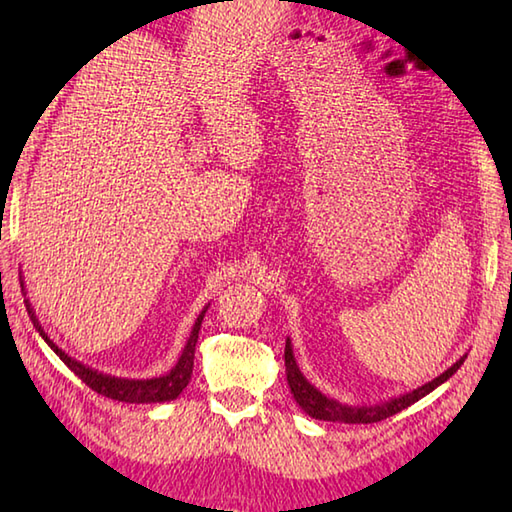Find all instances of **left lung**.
I'll return each instance as SVG.
<instances>
[{
  "label": "left lung",
  "mask_w": 512,
  "mask_h": 512,
  "mask_svg": "<svg viewBox=\"0 0 512 512\" xmlns=\"http://www.w3.org/2000/svg\"><path fill=\"white\" fill-rule=\"evenodd\" d=\"M286 376H288V385L292 396L299 402V407L308 413V416L317 418V420H330V422H347V424H369V422H380L389 416H394V413L407 409L413 402L420 400L422 396H427L429 391L436 389L438 385H442L444 380L451 378L455 372H458L460 365L464 363L462 356L458 363H453L447 372L440 374L438 378H433L431 383L422 385L418 389H413L411 394H405L400 398H394L385 402V405H376V407H347L341 405V402H336L328 396H323L319 389H314L303 374L299 372L295 356H292V347H290V339L286 341Z\"/></svg>",
  "instance_id": "obj_1"
}]
</instances>
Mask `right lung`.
I'll return each instance as SVG.
<instances>
[{"label": "right lung", "instance_id": "right-lung-1", "mask_svg": "<svg viewBox=\"0 0 512 512\" xmlns=\"http://www.w3.org/2000/svg\"><path fill=\"white\" fill-rule=\"evenodd\" d=\"M26 308H28V317H30L32 325H35L37 332L41 334V339L46 341L54 350V354H57L61 361L83 380L85 385H88L92 391H96V394H101L105 398H112V400H123V402H162V400L178 398L180 391L189 385L191 374H193L195 343H198V332H200V325H202L206 308L202 310L198 321H195L189 341H187V345H184V352L180 356V361L176 363V367H173L167 376L149 378V380L114 378V376H107V374H99L96 369H90V367L81 365L79 361H74V358H70L63 350H59V347L48 339V334L43 332L41 323L37 321L35 312H32L28 301H26Z\"/></svg>", "mask_w": 512, "mask_h": 512}]
</instances>
